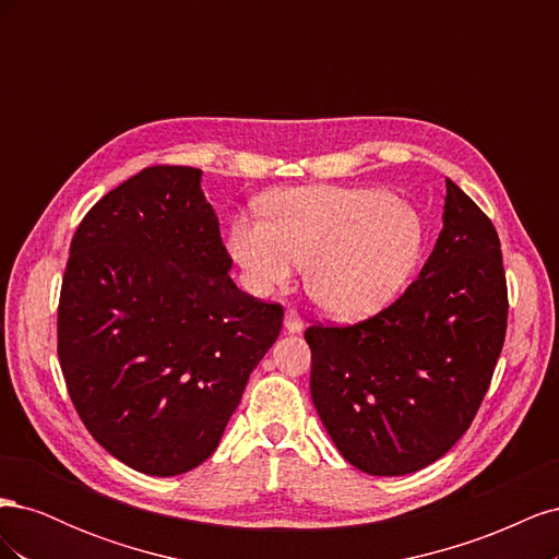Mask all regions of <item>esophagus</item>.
I'll use <instances>...</instances> for the list:
<instances>
[{"label":"esophagus","instance_id":"esophagus-1","mask_svg":"<svg viewBox=\"0 0 559 559\" xmlns=\"http://www.w3.org/2000/svg\"><path fill=\"white\" fill-rule=\"evenodd\" d=\"M284 329L289 333H300L302 331V319L296 310H286L284 314Z\"/></svg>","mask_w":559,"mask_h":559}]
</instances>
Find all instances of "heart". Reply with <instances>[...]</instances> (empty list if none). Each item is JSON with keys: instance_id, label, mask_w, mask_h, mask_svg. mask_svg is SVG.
Returning <instances> with one entry per match:
<instances>
[{"instance_id": "heart-1", "label": "heart", "mask_w": 559, "mask_h": 559, "mask_svg": "<svg viewBox=\"0 0 559 559\" xmlns=\"http://www.w3.org/2000/svg\"><path fill=\"white\" fill-rule=\"evenodd\" d=\"M265 222L238 218L228 249L253 294H270L306 265V292L337 319H366L392 302L421 257L425 228L382 189L314 186L263 200Z\"/></svg>"}]
</instances>
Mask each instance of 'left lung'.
Listing matches in <instances>:
<instances>
[{
	"label": "left lung",
	"mask_w": 559,
	"mask_h": 559,
	"mask_svg": "<svg viewBox=\"0 0 559 559\" xmlns=\"http://www.w3.org/2000/svg\"><path fill=\"white\" fill-rule=\"evenodd\" d=\"M445 186L443 230L405 294L359 324L306 331L321 425L370 476L441 460L476 417L503 347L499 235L460 186Z\"/></svg>",
	"instance_id": "8db88e82"
}]
</instances>
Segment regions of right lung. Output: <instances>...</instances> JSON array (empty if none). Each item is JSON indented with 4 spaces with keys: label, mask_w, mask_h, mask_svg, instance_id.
<instances>
[{
    "label": "right lung",
    "mask_w": 559,
    "mask_h": 559,
    "mask_svg": "<svg viewBox=\"0 0 559 559\" xmlns=\"http://www.w3.org/2000/svg\"><path fill=\"white\" fill-rule=\"evenodd\" d=\"M195 167L154 165L79 224L58 306V357L95 441L146 476L216 450L284 310L240 292Z\"/></svg>",
    "instance_id": "right-lung-1"
}]
</instances>
